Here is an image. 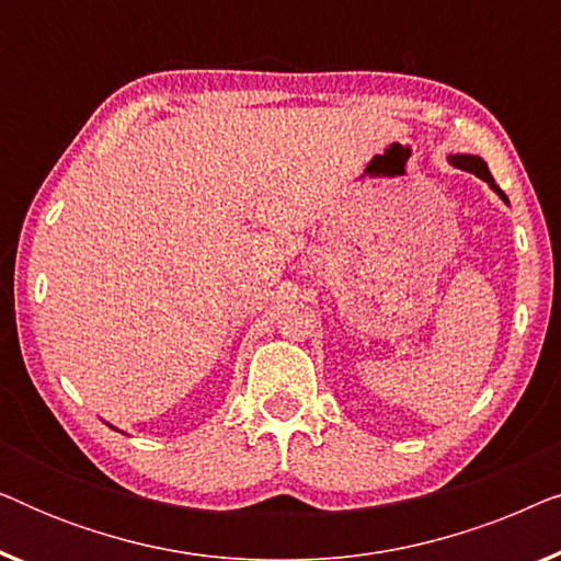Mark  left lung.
Listing matches in <instances>:
<instances>
[{
  "label": "left lung",
  "mask_w": 561,
  "mask_h": 561,
  "mask_svg": "<svg viewBox=\"0 0 561 561\" xmlns=\"http://www.w3.org/2000/svg\"><path fill=\"white\" fill-rule=\"evenodd\" d=\"M449 160H451V165L462 168V171H467V173H474V175H478V179H482L485 183H490V188L497 191V196H501L503 202H508V196H505L503 191L497 188V183L493 181V175H490L488 165H485V160L478 158V156H451Z\"/></svg>",
  "instance_id": "8db88e82"
}]
</instances>
